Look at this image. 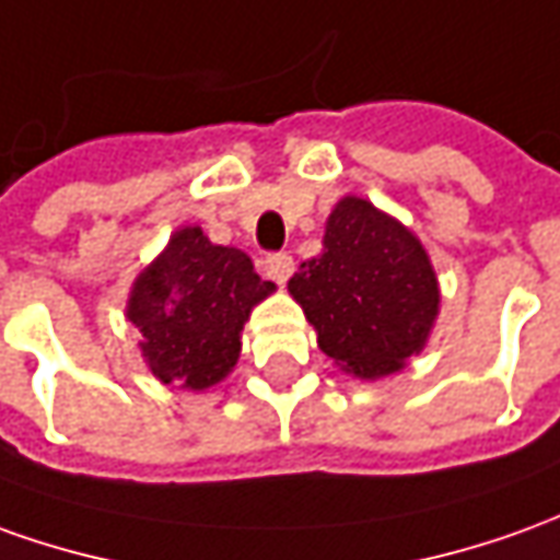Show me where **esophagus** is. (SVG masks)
Wrapping results in <instances>:
<instances>
[{"mask_svg": "<svg viewBox=\"0 0 560 560\" xmlns=\"http://www.w3.org/2000/svg\"><path fill=\"white\" fill-rule=\"evenodd\" d=\"M292 271H295V261H292L289 253H273V256L265 258V273L271 277L273 283H280V287L292 277Z\"/></svg>", "mask_w": 560, "mask_h": 560, "instance_id": "1", "label": "esophagus"}]
</instances>
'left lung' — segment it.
Wrapping results in <instances>:
<instances>
[{"label": "left lung", "instance_id": "8db88e82", "mask_svg": "<svg viewBox=\"0 0 560 560\" xmlns=\"http://www.w3.org/2000/svg\"><path fill=\"white\" fill-rule=\"evenodd\" d=\"M289 295L317 329L319 350L360 377L399 372L439 317V280L423 243L353 195L335 203L323 253L302 261Z\"/></svg>", "mask_w": 560, "mask_h": 560}]
</instances>
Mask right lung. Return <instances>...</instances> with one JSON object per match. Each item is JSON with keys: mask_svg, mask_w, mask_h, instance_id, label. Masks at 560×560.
<instances>
[{"mask_svg": "<svg viewBox=\"0 0 560 560\" xmlns=\"http://www.w3.org/2000/svg\"><path fill=\"white\" fill-rule=\"evenodd\" d=\"M273 289L246 253L185 225L133 280L127 319L142 331V360L161 384L207 390L237 365L243 323Z\"/></svg>", "mask_w": 560, "mask_h": 560, "instance_id": "add662e5", "label": "right lung"}]
</instances>
